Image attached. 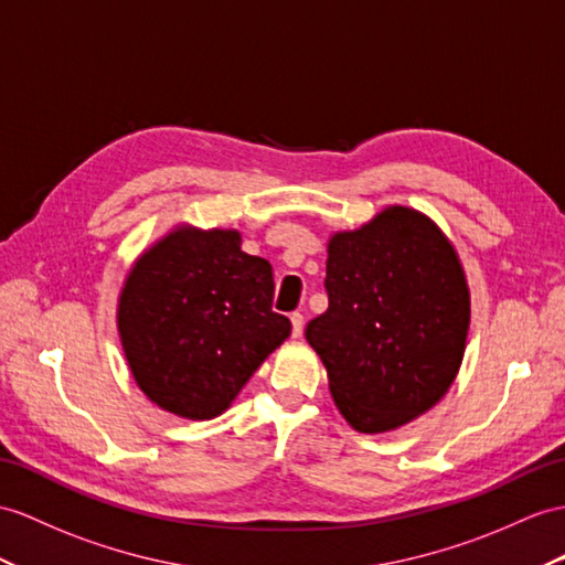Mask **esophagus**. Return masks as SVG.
I'll list each match as a JSON object with an SVG mask.
<instances>
[{
    "mask_svg": "<svg viewBox=\"0 0 565 565\" xmlns=\"http://www.w3.org/2000/svg\"><path fill=\"white\" fill-rule=\"evenodd\" d=\"M290 321H292V338H299L301 330H305V316H301L299 311H295L290 316Z\"/></svg>",
    "mask_w": 565,
    "mask_h": 565,
    "instance_id": "obj_1",
    "label": "esophagus"
}]
</instances>
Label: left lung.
Returning a JSON list of instances; mask_svg holds the SVG:
<instances>
[{"label":"left lung","instance_id":"8db88e82","mask_svg":"<svg viewBox=\"0 0 565 565\" xmlns=\"http://www.w3.org/2000/svg\"><path fill=\"white\" fill-rule=\"evenodd\" d=\"M328 309L307 326L328 388L356 431H391L441 401L456 379L470 290L429 217L393 205L338 232L326 260Z\"/></svg>","mask_w":565,"mask_h":565}]
</instances>
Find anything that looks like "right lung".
Listing matches in <instances>:
<instances>
[{
    "mask_svg": "<svg viewBox=\"0 0 565 565\" xmlns=\"http://www.w3.org/2000/svg\"><path fill=\"white\" fill-rule=\"evenodd\" d=\"M273 266L235 230H177L146 252L119 297V335L141 391L179 417L213 419L290 335Z\"/></svg>",
    "mask_w": 565,
    "mask_h": 565,
    "instance_id": "1",
    "label": "right lung"
}]
</instances>
